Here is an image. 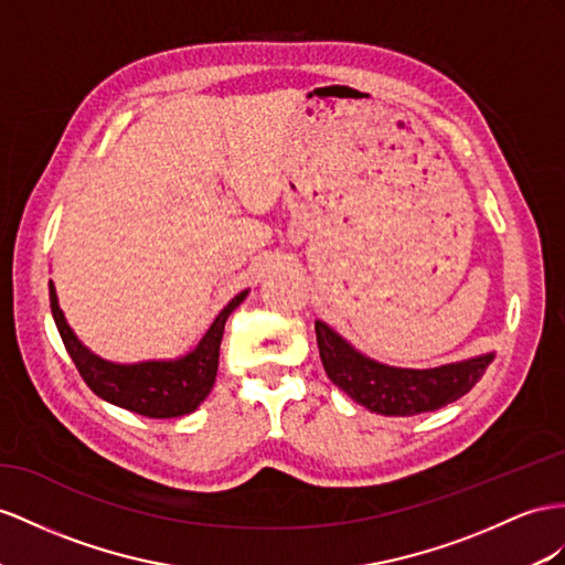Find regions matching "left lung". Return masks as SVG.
<instances>
[{
    "label": "left lung",
    "instance_id": "8db88e82",
    "mask_svg": "<svg viewBox=\"0 0 565 565\" xmlns=\"http://www.w3.org/2000/svg\"><path fill=\"white\" fill-rule=\"evenodd\" d=\"M315 334L327 377L360 406L388 417H411L448 406L466 396L494 360V351H489L427 370L394 367L360 353L322 320H315Z\"/></svg>",
    "mask_w": 565,
    "mask_h": 565
}]
</instances>
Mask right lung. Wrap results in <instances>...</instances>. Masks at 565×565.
I'll use <instances>...</instances> for the list:
<instances>
[{
    "instance_id": "1",
    "label": "right lung",
    "mask_w": 565,
    "mask_h": 565,
    "mask_svg": "<svg viewBox=\"0 0 565 565\" xmlns=\"http://www.w3.org/2000/svg\"><path fill=\"white\" fill-rule=\"evenodd\" d=\"M250 288L228 300V306L214 317L193 351L169 360H140V363H114L99 358L68 327L60 308L56 288L50 281V308L60 329L66 351L74 360L81 377L93 392L114 406L145 417H181L193 413L212 392L220 367V343L228 315L248 298Z\"/></svg>"
}]
</instances>
